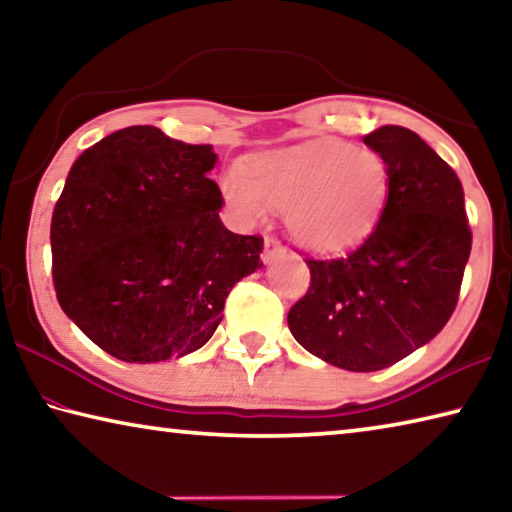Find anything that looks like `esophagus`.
Returning <instances> with one entry per match:
<instances>
[{
  "label": "esophagus",
  "mask_w": 512,
  "mask_h": 512,
  "mask_svg": "<svg viewBox=\"0 0 512 512\" xmlns=\"http://www.w3.org/2000/svg\"><path fill=\"white\" fill-rule=\"evenodd\" d=\"M280 257H284V248H282L280 241H277L275 237H266L264 239V255H262L264 264H273Z\"/></svg>",
  "instance_id": "34e87169"
}]
</instances>
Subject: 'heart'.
<instances>
[{
	"label": "heart",
	"instance_id": "1",
	"mask_svg": "<svg viewBox=\"0 0 512 512\" xmlns=\"http://www.w3.org/2000/svg\"><path fill=\"white\" fill-rule=\"evenodd\" d=\"M388 167L372 149L341 140H314L259 153L239 173H228L221 192L244 225L284 210L291 237L316 253H336L375 228L388 201Z\"/></svg>",
	"mask_w": 512,
	"mask_h": 512
}]
</instances>
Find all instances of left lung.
<instances>
[{"label":"left lung","instance_id":"left-lung-1","mask_svg":"<svg viewBox=\"0 0 512 512\" xmlns=\"http://www.w3.org/2000/svg\"><path fill=\"white\" fill-rule=\"evenodd\" d=\"M391 189L375 230L341 259H307L311 284L289 329L314 357L352 372L393 366L447 325L472 250L454 169L402 126L363 137Z\"/></svg>","mask_w":512,"mask_h":512}]
</instances>
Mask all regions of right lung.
I'll return each mask as SVG.
<instances>
[{
    "label": "right lung",
    "instance_id": "right-lung-1",
    "mask_svg": "<svg viewBox=\"0 0 512 512\" xmlns=\"http://www.w3.org/2000/svg\"><path fill=\"white\" fill-rule=\"evenodd\" d=\"M216 160L212 144L131 126L69 171L51 219L56 296L115 359L155 363L203 348L232 287L262 268L264 239L221 221V189L207 178Z\"/></svg>",
    "mask_w": 512,
    "mask_h": 512
}]
</instances>
